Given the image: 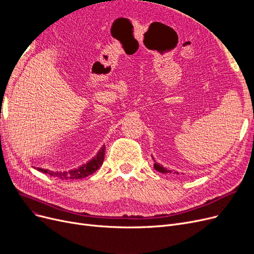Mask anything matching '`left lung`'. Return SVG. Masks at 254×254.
Instances as JSON below:
<instances>
[{"mask_svg": "<svg viewBox=\"0 0 254 254\" xmlns=\"http://www.w3.org/2000/svg\"><path fill=\"white\" fill-rule=\"evenodd\" d=\"M152 156V155H151ZM152 158L154 159V157L152 156ZM153 167H154V169L156 170V171H158V172H161V173H163V174H166V173H173L174 171H172V170H168L167 168H164L162 165H159L158 163H156L155 162V159H154V164H153ZM176 175H179V172H174Z\"/></svg>", "mask_w": 254, "mask_h": 254, "instance_id": "left-lung-1", "label": "left lung"}]
</instances>
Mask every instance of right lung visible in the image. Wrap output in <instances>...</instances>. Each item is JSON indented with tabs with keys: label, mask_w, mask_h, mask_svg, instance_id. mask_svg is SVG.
Here are the masks:
<instances>
[{
	"label": "right lung",
	"mask_w": 254,
	"mask_h": 254,
	"mask_svg": "<svg viewBox=\"0 0 254 254\" xmlns=\"http://www.w3.org/2000/svg\"><path fill=\"white\" fill-rule=\"evenodd\" d=\"M105 149H106L105 145H103L101 149L98 151V153L93 156L90 161H88L86 164H83L82 166L72 170L57 171V172L49 171L47 169H42V168H37V170L44 173V174H48L50 176H53L62 180L82 179L93 174V173H95L103 165L104 157H105Z\"/></svg>",
	"instance_id": "obj_1"
}]
</instances>
